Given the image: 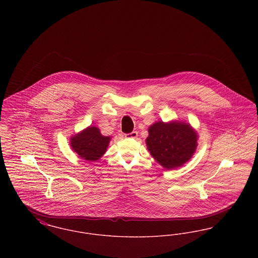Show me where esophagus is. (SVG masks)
<instances>
[{
	"mask_svg": "<svg viewBox=\"0 0 258 258\" xmlns=\"http://www.w3.org/2000/svg\"><path fill=\"white\" fill-rule=\"evenodd\" d=\"M137 135H138V133L135 131V132H132L131 134L124 135V137H126V138H135V137H137Z\"/></svg>",
	"mask_w": 258,
	"mask_h": 258,
	"instance_id": "esophagus-1",
	"label": "esophagus"
}]
</instances>
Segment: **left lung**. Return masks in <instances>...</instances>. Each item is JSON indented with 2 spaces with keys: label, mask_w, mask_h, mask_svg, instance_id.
Segmentation results:
<instances>
[{
  "label": "left lung",
  "mask_w": 258,
  "mask_h": 258,
  "mask_svg": "<svg viewBox=\"0 0 258 258\" xmlns=\"http://www.w3.org/2000/svg\"><path fill=\"white\" fill-rule=\"evenodd\" d=\"M148 132L145 140L148 151L167 170L184 165L197 151L198 135L190 123L177 120L158 121L149 126Z\"/></svg>",
  "instance_id": "1"
}]
</instances>
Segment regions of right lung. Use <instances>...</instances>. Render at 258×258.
<instances>
[{"mask_svg": "<svg viewBox=\"0 0 258 258\" xmlns=\"http://www.w3.org/2000/svg\"><path fill=\"white\" fill-rule=\"evenodd\" d=\"M110 140V136L101 135L98 127L90 125L73 135L70 140V145L80 159L96 161L105 154Z\"/></svg>", "mask_w": 258, "mask_h": 258, "instance_id": "1", "label": "right lung"}]
</instances>
